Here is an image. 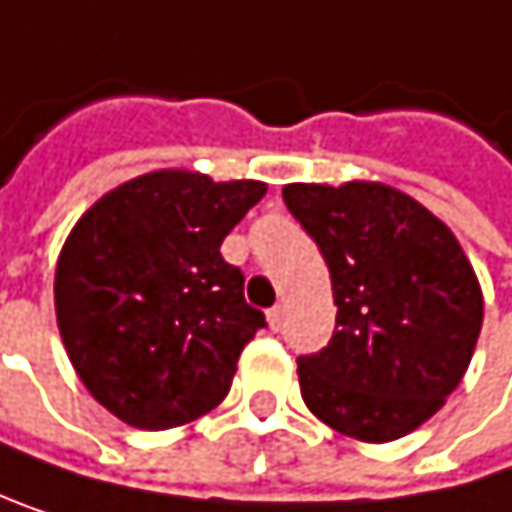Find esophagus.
Masks as SVG:
<instances>
[{
    "label": "esophagus",
    "instance_id": "34e87169",
    "mask_svg": "<svg viewBox=\"0 0 512 512\" xmlns=\"http://www.w3.org/2000/svg\"><path fill=\"white\" fill-rule=\"evenodd\" d=\"M265 316H268V328L271 331H280V325H283V307H271Z\"/></svg>",
    "mask_w": 512,
    "mask_h": 512
}]
</instances>
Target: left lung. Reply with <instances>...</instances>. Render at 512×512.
<instances>
[{
	"instance_id": "left-lung-1",
	"label": "left lung",
	"mask_w": 512,
	"mask_h": 512,
	"mask_svg": "<svg viewBox=\"0 0 512 512\" xmlns=\"http://www.w3.org/2000/svg\"><path fill=\"white\" fill-rule=\"evenodd\" d=\"M283 202L319 244L337 304L328 349L298 358L307 408L367 444L414 432L462 382L483 328L465 250L382 181L286 184Z\"/></svg>"
}]
</instances>
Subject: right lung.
I'll return each mask as SVG.
<instances>
[{
	"mask_svg": "<svg viewBox=\"0 0 512 512\" xmlns=\"http://www.w3.org/2000/svg\"><path fill=\"white\" fill-rule=\"evenodd\" d=\"M268 184L154 169L104 193L56 262V322L86 390L136 429L217 408L265 325L220 244Z\"/></svg>",
	"mask_w": 512,
	"mask_h": 512,
	"instance_id": "add662e5",
	"label": "right lung"
}]
</instances>
